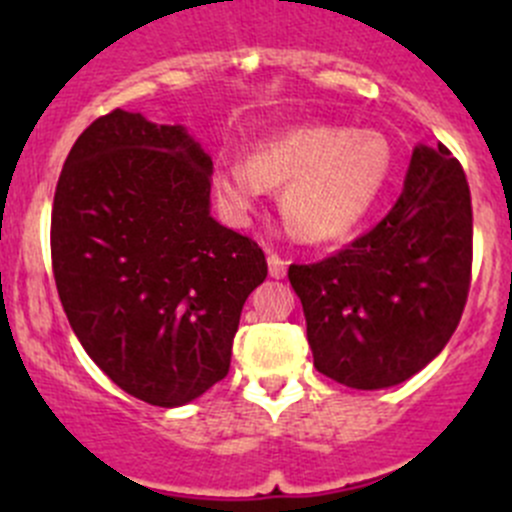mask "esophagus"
Returning a JSON list of instances; mask_svg holds the SVG:
<instances>
[{
    "label": "esophagus",
    "mask_w": 512,
    "mask_h": 512,
    "mask_svg": "<svg viewBox=\"0 0 512 512\" xmlns=\"http://www.w3.org/2000/svg\"><path fill=\"white\" fill-rule=\"evenodd\" d=\"M267 265H270V277H275V280H282L287 275V260L277 255V252L267 255Z\"/></svg>",
    "instance_id": "1"
}]
</instances>
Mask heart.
<instances>
[{
  "instance_id": "1",
  "label": "heart",
  "mask_w": 512,
  "mask_h": 512,
  "mask_svg": "<svg viewBox=\"0 0 512 512\" xmlns=\"http://www.w3.org/2000/svg\"><path fill=\"white\" fill-rule=\"evenodd\" d=\"M389 170V146L376 133L302 126L257 143L250 160H218L213 190L227 218L245 223L267 188H282L289 232L304 242H332L369 215Z\"/></svg>"
}]
</instances>
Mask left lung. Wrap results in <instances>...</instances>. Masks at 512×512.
<instances>
[{
  "label": "left lung",
  "instance_id": "left-lung-1",
  "mask_svg": "<svg viewBox=\"0 0 512 512\" xmlns=\"http://www.w3.org/2000/svg\"><path fill=\"white\" fill-rule=\"evenodd\" d=\"M471 262L466 173L446 146H416L379 225L327 260L289 265L319 374L361 391L418 374L461 322Z\"/></svg>",
  "mask_w": 512,
  "mask_h": 512
}]
</instances>
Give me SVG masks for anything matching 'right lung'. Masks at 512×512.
<instances>
[{
	"mask_svg": "<svg viewBox=\"0 0 512 512\" xmlns=\"http://www.w3.org/2000/svg\"><path fill=\"white\" fill-rule=\"evenodd\" d=\"M213 160L183 126L96 118L51 208V267L81 347L126 394L183 406L225 379L245 299L267 277L255 240L210 215Z\"/></svg>",
	"mask_w": 512,
	"mask_h": 512,
	"instance_id": "1",
	"label": "right lung"
}]
</instances>
